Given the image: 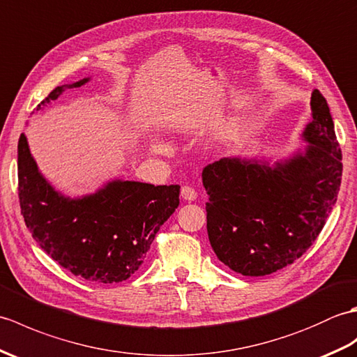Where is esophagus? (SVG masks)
Listing matches in <instances>:
<instances>
[{"instance_id": "esophagus-1", "label": "esophagus", "mask_w": 357, "mask_h": 357, "mask_svg": "<svg viewBox=\"0 0 357 357\" xmlns=\"http://www.w3.org/2000/svg\"><path fill=\"white\" fill-rule=\"evenodd\" d=\"M180 195H181V199L186 200V202H194L197 199L195 189L191 188V186H183V188H181Z\"/></svg>"}]
</instances>
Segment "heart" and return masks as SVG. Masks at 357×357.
<instances>
[{
    "label": "heart",
    "instance_id": "1",
    "mask_svg": "<svg viewBox=\"0 0 357 357\" xmlns=\"http://www.w3.org/2000/svg\"><path fill=\"white\" fill-rule=\"evenodd\" d=\"M151 148H153L154 153H166V151H168V146H166L163 142L158 140V139H154L151 142Z\"/></svg>",
    "mask_w": 357,
    "mask_h": 357
}]
</instances>
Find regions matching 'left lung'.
I'll return each instance as SVG.
<instances>
[{
	"mask_svg": "<svg viewBox=\"0 0 357 357\" xmlns=\"http://www.w3.org/2000/svg\"><path fill=\"white\" fill-rule=\"evenodd\" d=\"M307 146L271 165L225 157L202 174L208 235L221 263L244 276H264L303 257L333 209L342 154L326 98L312 93Z\"/></svg>",
	"mask_w": 357,
	"mask_h": 357,
	"instance_id": "8db88e82",
	"label": "left lung"
}]
</instances>
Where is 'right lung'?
Returning <instances> with one entry per match:
<instances>
[{
  "label": "right lung",
  "instance_id": "right-lung-1",
  "mask_svg": "<svg viewBox=\"0 0 357 357\" xmlns=\"http://www.w3.org/2000/svg\"><path fill=\"white\" fill-rule=\"evenodd\" d=\"M89 81L56 86L36 112ZM178 194V185L113 180L94 194L70 199L43 177L27 137L20 136L18 195L26 226L47 255L90 282L128 280L144 263L158 229L177 209Z\"/></svg>",
  "mask_w": 357,
  "mask_h": 357
}]
</instances>
